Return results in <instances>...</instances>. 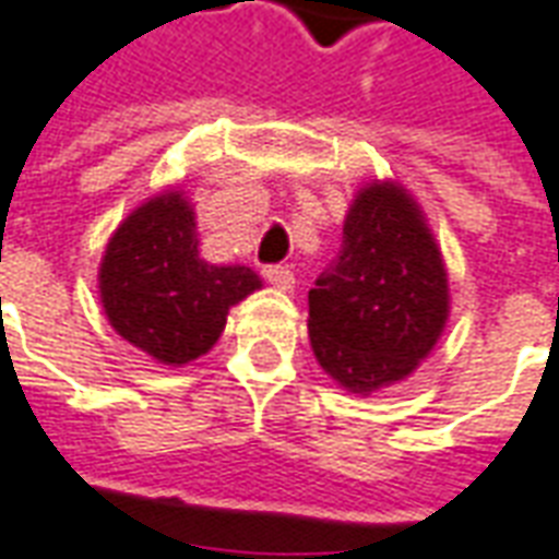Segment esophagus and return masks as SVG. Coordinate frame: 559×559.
<instances>
[{
    "label": "esophagus",
    "instance_id": "34e87169",
    "mask_svg": "<svg viewBox=\"0 0 559 559\" xmlns=\"http://www.w3.org/2000/svg\"><path fill=\"white\" fill-rule=\"evenodd\" d=\"M263 278L284 293H290L293 284H296V278H293V272L287 266H266L263 269Z\"/></svg>",
    "mask_w": 559,
    "mask_h": 559
}]
</instances>
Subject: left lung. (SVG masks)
<instances>
[{
    "instance_id": "1",
    "label": "left lung",
    "mask_w": 559,
    "mask_h": 559,
    "mask_svg": "<svg viewBox=\"0 0 559 559\" xmlns=\"http://www.w3.org/2000/svg\"><path fill=\"white\" fill-rule=\"evenodd\" d=\"M449 320V275L421 206L404 185H362L338 257L308 293L317 362L341 389L395 386L433 350Z\"/></svg>"
}]
</instances>
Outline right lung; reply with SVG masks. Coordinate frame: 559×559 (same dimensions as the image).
I'll use <instances>...</instances> for the list:
<instances>
[{"label": "right lung", "instance_id": "right-lung-1", "mask_svg": "<svg viewBox=\"0 0 559 559\" xmlns=\"http://www.w3.org/2000/svg\"><path fill=\"white\" fill-rule=\"evenodd\" d=\"M254 269L200 257L191 200L179 188L140 203L110 236L98 266L104 314L160 365H188L215 347L233 305L260 290Z\"/></svg>", "mask_w": 559, "mask_h": 559}]
</instances>
